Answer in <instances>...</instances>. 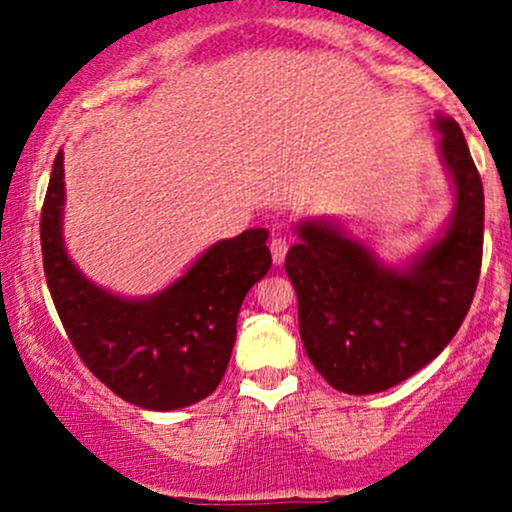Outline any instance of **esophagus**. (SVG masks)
I'll list each match as a JSON object with an SVG mask.
<instances>
[{
  "label": "esophagus",
  "instance_id": "34e87169",
  "mask_svg": "<svg viewBox=\"0 0 512 512\" xmlns=\"http://www.w3.org/2000/svg\"><path fill=\"white\" fill-rule=\"evenodd\" d=\"M269 250H272V260L274 264H281L286 260V252H289V240L286 238H274L272 243H269Z\"/></svg>",
  "mask_w": 512,
  "mask_h": 512
}]
</instances>
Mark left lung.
Instances as JSON below:
<instances>
[{
	"label": "left lung",
	"instance_id": "obj_1",
	"mask_svg": "<svg viewBox=\"0 0 512 512\" xmlns=\"http://www.w3.org/2000/svg\"><path fill=\"white\" fill-rule=\"evenodd\" d=\"M438 154L455 192L450 221L404 267L327 219L296 223L286 255L298 327L317 373L346 395L390 390L431 363L460 330L477 291L484 187L460 125L436 115Z\"/></svg>",
	"mask_w": 512,
	"mask_h": 512
}]
</instances>
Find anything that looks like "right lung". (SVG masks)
I'll return each instance as SVG.
<instances>
[{"label":"right lung","mask_w":512,"mask_h":512,"mask_svg":"<svg viewBox=\"0 0 512 512\" xmlns=\"http://www.w3.org/2000/svg\"><path fill=\"white\" fill-rule=\"evenodd\" d=\"M62 216L60 151L40 216V245L50 296L88 370L142 409L173 411L209 397L231 361L245 293L272 267L267 228L214 243L154 296L125 298L81 274L64 248Z\"/></svg>","instance_id":"1"}]
</instances>
